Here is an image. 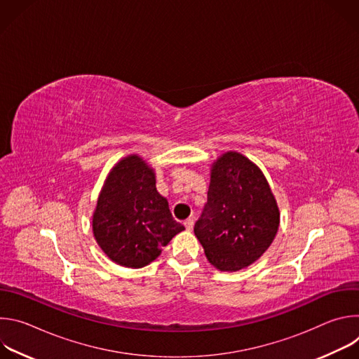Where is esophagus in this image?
<instances>
[{
  "label": "esophagus",
  "mask_w": 359,
  "mask_h": 359,
  "mask_svg": "<svg viewBox=\"0 0 359 359\" xmlns=\"http://www.w3.org/2000/svg\"><path fill=\"white\" fill-rule=\"evenodd\" d=\"M184 227H186V230L187 231H191L193 230V226H194V220L193 219H187V220H184Z\"/></svg>",
  "instance_id": "obj_1"
}]
</instances>
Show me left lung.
<instances>
[{
  "label": "left lung",
  "instance_id": "8db88e82",
  "mask_svg": "<svg viewBox=\"0 0 359 359\" xmlns=\"http://www.w3.org/2000/svg\"><path fill=\"white\" fill-rule=\"evenodd\" d=\"M280 210L262 169L238 151L219 156L210 168L208 203L194 234L212 266L240 271L271 245Z\"/></svg>",
  "mask_w": 359,
  "mask_h": 359
}]
</instances>
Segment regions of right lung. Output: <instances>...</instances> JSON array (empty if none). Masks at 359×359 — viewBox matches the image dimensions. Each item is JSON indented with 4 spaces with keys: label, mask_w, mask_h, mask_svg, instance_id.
Wrapping results in <instances>:
<instances>
[{
    "label": "right lung",
    "mask_w": 359,
    "mask_h": 359,
    "mask_svg": "<svg viewBox=\"0 0 359 359\" xmlns=\"http://www.w3.org/2000/svg\"><path fill=\"white\" fill-rule=\"evenodd\" d=\"M183 230L156 189L155 169L135 153L122 158L108 173L92 216L100 250L122 267L142 269Z\"/></svg>",
    "instance_id": "1"
}]
</instances>
